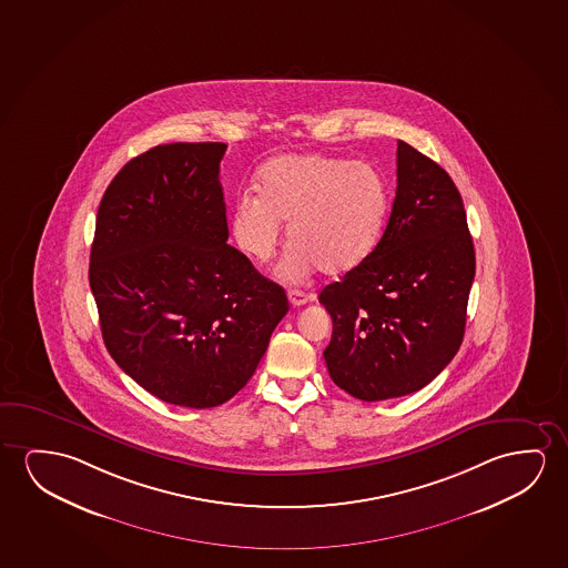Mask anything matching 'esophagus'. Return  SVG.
<instances>
[{
  "instance_id": "esophagus-1",
  "label": "esophagus",
  "mask_w": 568,
  "mask_h": 568,
  "mask_svg": "<svg viewBox=\"0 0 568 568\" xmlns=\"http://www.w3.org/2000/svg\"><path fill=\"white\" fill-rule=\"evenodd\" d=\"M288 303L293 306H303L306 303H311L314 301L313 293H305V291H301V288H291L287 293Z\"/></svg>"
}]
</instances>
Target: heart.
Here are the masks:
<instances>
[{
	"label": "heart",
	"mask_w": 568,
	"mask_h": 568,
	"mask_svg": "<svg viewBox=\"0 0 568 568\" xmlns=\"http://www.w3.org/2000/svg\"><path fill=\"white\" fill-rule=\"evenodd\" d=\"M260 197L244 195L232 211V236L255 263L272 260L287 224L281 273L305 277L321 267L342 275L377 247L390 213V190L377 165L344 158L285 154L260 173Z\"/></svg>",
	"instance_id": "b5f03b06"
}]
</instances>
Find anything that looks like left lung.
Wrapping results in <instances>:
<instances>
[{"label":"left lung","instance_id":"1","mask_svg":"<svg viewBox=\"0 0 568 568\" xmlns=\"http://www.w3.org/2000/svg\"><path fill=\"white\" fill-rule=\"evenodd\" d=\"M396 183L375 252L318 296L332 316L329 377L367 403L412 395L447 367L475 280L467 213L449 173L398 140Z\"/></svg>","mask_w":568,"mask_h":568}]
</instances>
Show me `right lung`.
Returning a JSON list of instances; mask_svg holds the SVG:
<instances>
[{"instance_id":"1","label":"right lung","mask_w":568,"mask_h":568,"mask_svg":"<svg viewBox=\"0 0 568 568\" xmlns=\"http://www.w3.org/2000/svg\"><path fill=\"white\" fill-rule=\"evenodd\" d=\"M222 142L160 144L101 199L90 285L116 365L164 403L213 408L246 387L288 313L285 288L226 244Z\"/></svg>"}]
</instances>
